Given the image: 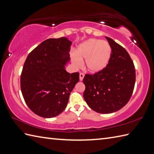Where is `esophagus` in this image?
<instances>
[{"mask_svg":"<svg viewBox=\"0 0 154 154\" xmlns=\"http://www.w3.org/2000/svg\"><path fill=\"white\" fill-rule=\"evenodd\" d=\"M84 76H85V74L83 73H80V74H79V79H80V81H82L83 79Z\"/></svg>","mask_w":154,"mask_h":154,"instance_id":"esophagus-1","label":"esophagus"}]
</instances>
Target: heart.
<instances>
[{
    "instance_id": "obj_1",
    "label": "heart",
    "mask_w": 154,
    "mask_h": 154,
    "mask_svg": "<svg viewBox=\"0 0 154 154\" xmlns=\"http://www.w3.org/2000/svg\"><path fill=\"white\" fill-rule=\"evenodd\" d=\"M111 52L112 50L108 42L97 39H89L79 45L77 55H73L72 61L78 67L81 65V60L85 59L87 69L95 73L103 69L109 63Z\"/></svg>"
}]
</instances>
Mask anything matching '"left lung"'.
<instances>
[{"instance_id": "1", "label": "left lung", "mask_w": 154, "mask_h": 154, "mask_svg": "<svg viewBox=\"0 0 154 154\" xmlns=\"http://www.w3.org/2000/svg\"><path fill=\"white\" fill-rule=\"evenodd\" d=\"M111 47L109 63L103 69L86 74L83 97L91 109L102 114L122 109L132 97L136 82V70L128 51L112 39L106 37Z\"/></svg>"}]
</instances>
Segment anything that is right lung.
<instances>
[{
  "label": "right lung",
  "mask_w": 154,
  "mask_h": 154,
  "mask_svg": "<svg viewBox=\"0 0 154 154\" xmlns=\"http://www.w3.org/2000/svg\"><path fill=\"white\" fill-rule=\"evenodd\" d=\"M71 45L65 37L48 39L24 62L20 76L22 95L29 109L41 117L52 118L63 112L79 80L78 72L70 74L65 69Z\"/></svg>",
  "instance_id": "1"
}]
</instances>
